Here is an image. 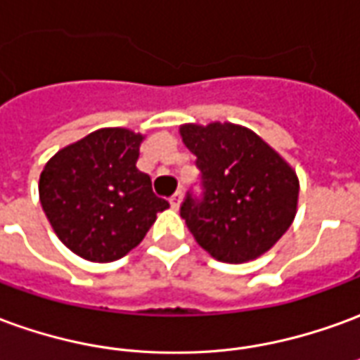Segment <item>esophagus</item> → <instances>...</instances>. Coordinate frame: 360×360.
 I'll list each match as a JSON object with an SVG mask.
<instances>
[{
	"label": "esophagus",
	"mask_w": 360,
	"mask_h": 360,
	"mask_svg": "<svg viewBox=\"0 0 360 360\" xmlns=\"http://www.w3.org/2000/svg\"><path fill=\"white\" fill-rule=\"evenodd\" d=\"M181 198H183V195H181V191H177V193H175V195H173V197L169 198V202H172V208H175V210L179 208Z\"/></svg>",
	"instance_id": "obj_1"
}]
</instances>
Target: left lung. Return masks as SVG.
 <instances>
[{
  "mask_svg": "<svg viewBox=\"0 0 360 360\" xmlns=\"http://www.w3.org/2000/svg\"><path fill=\"white\" fill-rule=\"evenodd\" d=\"M181 136L200 172V193L187 191L179 208L198 245L224 263L271 250L296 214L292 167L255 132L230 122L185 124Z\"/></svg>",
  "mask_w": 360,
  "mask_h": 360,
  "instance_id": "1",
  "label": "left lung"
}]
</instances>
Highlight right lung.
Returning a JSON list of instances; mask_svg holds the SVG:
<instances>
[{
  "label": "right lung",
  "mask_w": 360,
  "mask_h": 360,
  "mask_svg": "<svg viewBox=\"0 0 360 360\" xmlns=\"http://www.w3.org/2000/svg\"><path fill=\"white\" fill-rule=\"evenodd\" d=\"M144 136L103 128L60 150L40 173L42 210L75 255L109 263L144 240L169 202L158 197L136 167Z\"/></svg>",
  "instance_id": "add662e5"
}]
</instances>
